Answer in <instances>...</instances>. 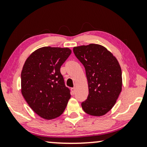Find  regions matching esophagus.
<instances>
[{
	"label": "esophagus",
	"mask_w": 147,
	"mask_h": 147,
	"mask_svg": "<svg viewBox=\"0 0 147 147\" xmlns=\"http://www.w3.org/2000/svg\"><path fill=\"white\" fill-rule=\"evenodd\" d=\"M71 92H72V94H74L75 93V91H76V88H71Z\"/></svg>",
	"instance_id": "34e87169"
}]
</instances>
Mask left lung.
Returning <instances> with one entry per match:
<instances>
[{"mask_svg":"<svg viewBox=\"0 0 147 147\" xmlns=\"http://www.w3.org/2000/svg\"><path fill=\"white\" fill-rule=\"evenodd\" d=\"M74 53L86 69L88 98L82 103L84 111L101 116L112 109L122 91L121 67L105 47L98 44L74 47Z\"/></svg>","mask_w":147,"mask_h":147,"instance_id":"8db88e82","label":"left lung"}]
</instances>
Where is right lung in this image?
I'll return each instance as SVG.
<instances>
[{
  "mask_svg": "<svg viewBox=\"0 0 147 147\" xmlns=\"http://www.w3.org/2000/svg\"><path fill=\"white\" fill-rule=\"evenodd\" d=\"M71 53L67 47H43L33 51L24 63L21 93L30 108L44 119L61 115L71 97L60 72Z\"/></svg>",
  "mask_w": 147,
  "mask_h": 147,
  "instance_id": "right-lung-1",
  "label": "right lung"
}]
</instances>
